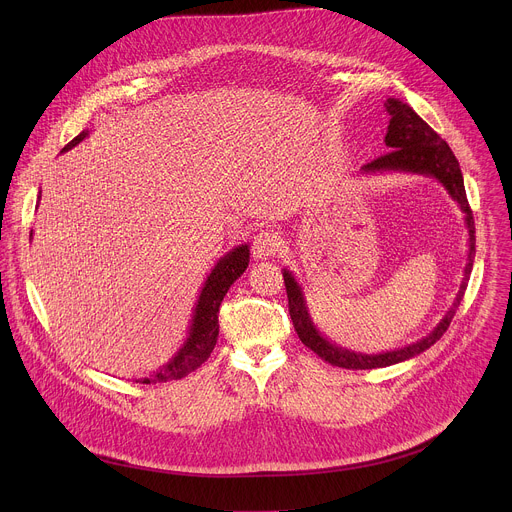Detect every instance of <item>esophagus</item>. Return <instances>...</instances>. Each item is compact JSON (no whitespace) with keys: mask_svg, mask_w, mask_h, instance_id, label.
Wrapping results in <instances>:
<instances>
[{"mask_svg":"<svg viewBox=\"0 0 512 512\" xmlns=\"http://www.w3.org/2000/svg\"><path fill=\"white\" fill-rule=\"evenodd\" d=\"M277 249H279V241L271 231H261L253 239V247H251L255 259H269L277 253Z\"/></svg>","mask_w":512,"mask_h":512,"instance_id":"esophagus-1","label":"esophagus"}]
</instances>
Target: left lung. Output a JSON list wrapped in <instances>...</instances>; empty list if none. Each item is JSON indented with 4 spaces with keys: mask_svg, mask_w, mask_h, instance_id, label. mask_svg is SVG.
Returning <instances> with one entry per match:
<instances>
[{
    "mask_svg": "<svg viewBox=\"0 0 512 512\" xmlns=\"http://www.w3.org/2000/svg\"><path fill=\"white\" fill-rule=\"evenodd\" d=\"M385 109L391 115L387 135H385V143L391 152L377 158L375 162H371L367 166H362L360 174L403 172V174H417V176L433 178L435 182H440L446 188V192L450 194V198L464 212V225L468 229V259H466L464 277H462L460 289L456 294V300H454L452 308L446 312V316L440 320V324H437L427 336H423L421 340H417L409 346L387 350V352H377V354H364V352L348 350V348H342L336 342L328 340L316 328V324L310 316L300 281L289 269H281L285 289H287V300H289V316H291V322H294V328H296L300 340L308 348H312L320 358L334 364V367L352 369V371L354 369L362 371V369L391 367V364H397V362H403V360H409V358L421 354L423 350H427L429 346H433L437 340H440L444 336V332L448 330V326L456 314V308L460 306V302L464 298V291H466L472 263H474V255H476L474 218H472V210H470L468 198H466L464 176H462V170H460V164H458L454 152L450 150V145L440 135H437L407 103H403L399 99H387Z\"/></svg>",
    "mask_w": 512,
    "mask_h": 512,
    "instance_id": "1",
    "label": "left lung"
}]
</instances>
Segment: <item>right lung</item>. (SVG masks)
Listing matches in <instances>:
<instances>
[{"instance_id":"add662e5","label":"right lung","mask_w":512,"mask_h":512,"mask_svg":"<svg viewBox=\"0 0 512 512\" xmlns=\"http://www.w3.org/2000/svg\"><path fill=\"white\" fill-rule=\"evenodd\" d=\"M85 137H89V129L81 131L68 145H64L62 152H68L81 143ZM40 200V196H38ZM32 239V233H30ZM249 245H237L227 255H223L214 263L210 273L206 275L202 289L198 294V300L194 304L192 320L188 326V336L184 344L178 348V352L164 362L160 369L152 371L148 377L135 379V383H166V381H178L192 371H196L200 364L210 356L216 338H218V308H221L223 298L227 296L229 287L243 275V271L249 267Z\"/></svg>"}]
</instances>
